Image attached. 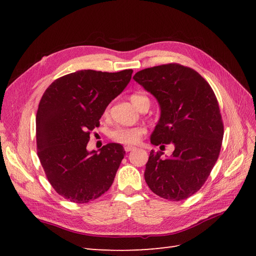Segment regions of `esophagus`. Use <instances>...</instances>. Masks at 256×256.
<instances>
[{"label":"esophagus","instance_id":"34e87169","mask_svg":"<svg viewBox=\"0 0 256 256\" xmlns=\"http://www.w3.org/2000/svg\"><path fill=\"white\" fill-rule=\"evenodd\" d=\"M124 150H125V152H126V153H128V152L135 150V148H134V146H132V145H126L124 148Z\"/></svg>","mask_w":256,"mask_h":256}]
</instances>
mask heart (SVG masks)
<instances>
[{"label":"heart","mask_w":256,"mask_h":256,"mask_svg":"<svg viewBox=\"0 0 256 256\" xmlns=\"http://www.w3.org/2000/svg\"><path fill=\"white\" fill-rule=\"evenodd\" d=\"M131 101L135 108L142 110L144 108H150V100L148 96L142 94H134L131 96ZM108 113V110L104 112ZM145 134V130L143 128H116L108 132V138L113 142L118 144H136Z\"/></svg>","instance_id":"1"}]
</instances>
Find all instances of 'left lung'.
<instances>
[{
  "label": "left lung",
  "mask_w": 256,
  "mask_h": 256,
  "mask_svg": "<svg viewBox=\"0 0 256 256\" xmlns=\"http://www.w3.org/2000/svg\"><path fill=\"white\" fill-rule=\"evenodd\" d=\"M133 79L160 106L150 143L175 146L166 158L150 152L145 182L162 198L187 199L204 186L220 154L224 130L214 92L196 70L175 62L143 69Z\"/></svg>",
  "instance_id": "obj_1"
}]
</instances>
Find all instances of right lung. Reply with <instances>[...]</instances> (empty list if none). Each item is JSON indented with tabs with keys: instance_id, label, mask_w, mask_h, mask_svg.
I'll return each instance as SVG.
<instances>
[{
	"instance_id": "add662e5",
	"label": "right lung",
	"mask_w": 256,
	"mask_h": 256,
	"mask_svg": "<svg viewBox=\"0 0 256 256\" xmlns=\"http://www.w3.org/2000/svg\"><path fill=\"white\" fill-rule=\"evenodd\" d=\"M132 72L79 70L56 79L42 96L36 114L37 155L52 188L72 202H90L111 187L124 158L123 146L110 143L99 153H89L86 145Z\"/></svg>"
}]
</instances>
